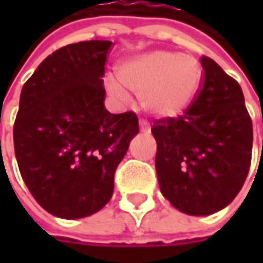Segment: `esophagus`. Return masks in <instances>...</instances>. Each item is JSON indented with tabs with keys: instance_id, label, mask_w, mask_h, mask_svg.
<instances>
[{
	"instance_id": "obj_1",
	"label": "esophagus",
	"mask_w": 263,
	"mask_h": 263,
	"mask_svg": "<svg viewBox=\"0 0 263 263\" xmlns=\"http://www.w3.org/2000/svg\"><path fill=\"white\" fill-rule=\"evenodd\" d=\"M139 126H140V132H143V133H151V126H149V123H147V121H145V120H140Z\"/></svg>"
}]
</instances>
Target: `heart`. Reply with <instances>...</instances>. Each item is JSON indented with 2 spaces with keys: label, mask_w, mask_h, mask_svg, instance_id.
I'll use <instances>...</instances> for the list:
<instances>
[{
  "label": "heart",
  "mask_w": 263,
  "mask_h": 263,
  "mask_svg": "<svg viewBox=\"0 0 263 263\" xmlns=\"http://www.w3.org/2000/svg\"><path fill=\"white\" fill-rule=\"evenodd\" d=\"M117 74L120 82L114 77L105 79L106 90L111 95L126 99V87L140 98L147 114L174 118L193 102L200 86L202 68L193 57L152 51L124 60L117 68Z\"/></svg>",
  "instance_id": "obj_1"
}]
</instances>
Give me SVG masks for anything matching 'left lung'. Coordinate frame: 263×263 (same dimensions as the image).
Listing matches in <instances>:
<instances>
[{"label": "left lung", "instance_id": "obj_1", "mask_svg": "<svg viewBox=\"0 0 263 263\" xmlns=\"http://www.w3.org/2000/svg\"><path fill=\"white\" fill-rule=\"evenodd\" d=\"M202 86L183 116L155 120L161 193L187 215H211L245 184L253 127L237 82L209 57L200 58Z\"/></svg>", "mask_w": 263, "mask_h": 263}]
</instances>
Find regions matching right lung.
I'll use <instances>...</instances> for the list:
<instances>
[{
    "label": "right lung",
    "instance_id": "1",
    "mask_svg": "<svg viewBox=\"0 0 263 263\" xmlns=\"http://www.w3.org/2000/svg\"><path fill=\"white\" fill-rule=\"evenodd\" d=\"M111 45L86 41L57 49L20 93L13 130L18 170L36 202L58 218H85L105 206L139 133L135 112L111 114L104 105Z\"/></svg>",
    "mask_w": 263,
    "mask_h": 263
}]
</instances>
